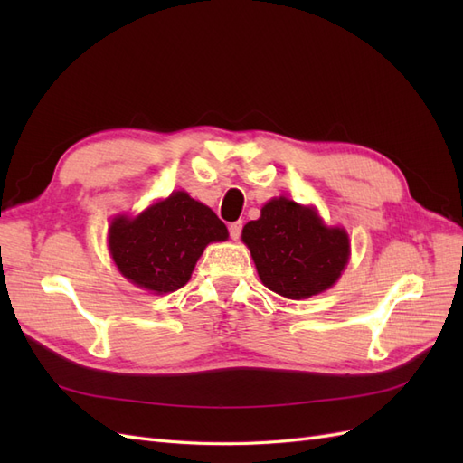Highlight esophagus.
Returning <instances> with one entry per match:
<instances>
[{
	"label": "esophagus",
	"mask_w": 463,
	"mask_h": 463,
	"mask_svg": "<svg viewBox=\"0 0 463 463\" xmlns=\"http://www.w3.org/2000/svg\"><path fill=\"white\" fill-rule=\"evenodd\" d=\"M230 237L232 240H240V235H241V230H243V223L241 222H233V223H230Z\"/></svg>",
	"instance_id": "esophagus-1"
}]
</instances>
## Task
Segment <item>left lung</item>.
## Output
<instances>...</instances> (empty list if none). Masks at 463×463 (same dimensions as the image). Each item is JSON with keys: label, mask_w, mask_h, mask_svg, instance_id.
Listing matches in <instances>:
<instances>
[{"label": "left lung", "mask_w": 463, "mask_h": 463, "mask_svg": "<svg viewBox=\"0 0 463 463\" xmlns=\"http://www.w3.org/2000/svg\"><path fill=\"white\" fill-rule=\"evenodd\" d=\"M262 284L288 299L328 289L349 259L347 233L326 228L315 208L286 197L266 203L260 218L243 228Z\"/></svg>", "instance_id": "obj_1"}]
</instances>
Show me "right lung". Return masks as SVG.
<instances>
[{
    "mask_svg": "<svg viewBox=\"0 0 463 463\" xmlns=\"http://www.w3.org/2000/svg\"><path fill=\"white\" fill-rule=\"evenodd\" d=\"M228 240L223 222L187 193L129 220L118 216L109 226V253L119 272L133 284L156 293L184 288L208 243Z\"/></svg>",
    "mask_w": 463,
    "mask_h": 463,
    "instance_id": "obj_1",
    "label": "right lung"
}]
</instances>
